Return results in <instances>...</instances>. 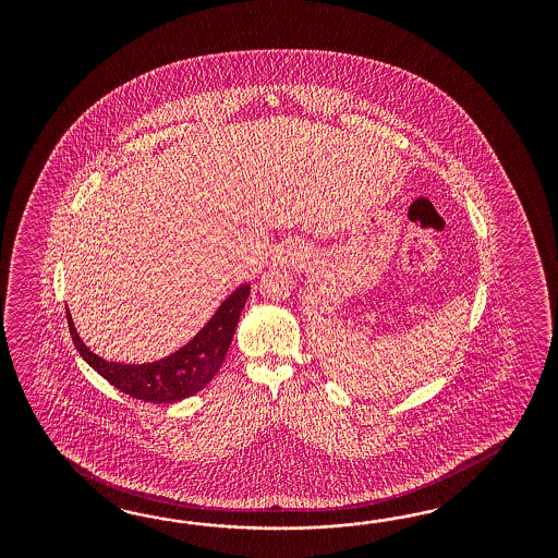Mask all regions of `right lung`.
I'll use <instances>...</instances> for the list:
<instances>
[{"instance_id": "1", "label": "right lung", "mask_w": 558, "mask_h": 558, "mask_svg": "<svg viewBox=\"0 0 558 558\" xmlns=\"http://www.w3.org/2000/svg\"><path fill=\"white\" fill-rule=\"evenodd\" d=\"M250 296V284L236 288L235 292L220 304L213 319L204 325L203 331L175 354L153 364H114L106 362L77 336L68 308L69 333L77 352L85 362L104 376L112 387L147 403H175L203 390L219 372L220 364L235 336L239 315Z\"/></svg>"}]
</instances>
